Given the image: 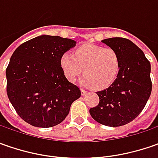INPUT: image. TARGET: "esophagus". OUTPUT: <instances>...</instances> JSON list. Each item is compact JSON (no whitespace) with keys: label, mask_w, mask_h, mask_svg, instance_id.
Instances as JSON below:
<instances>
[{"label":"esophagus","mask_w":158,"mask_h":158,"mask_svg":"<svg viewBox=\"0 0 158 158\" xmlns=\"http://www.w3.org/2000/svg\"><path fill=\"white\" fill-rule=\"evenodd\" d=\"M81 93H82V96H83V95L87 94V91H86L85 89H81Z\"/></svg>","instance_id":"34e87169"}]
</instances>
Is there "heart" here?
<instances>
[{
    "mask_svg": "<svg viewBox=\"0 0 158 158\" xmlns=\"http://www.w3.org/2000/svg\"><path fill=\"white\" fill-rule=\"evenodd\" d=\"M60 67L69 82H76L83 72L82 84L100 90L108 88L115 81L120 69V60L118 53L112 48L87 44L77 48L73 54H62Z\"/></svg>",
    "mask_w": 158,
    "mask_h": 158,
    "instance_id": "b5f03b06",
    "label": "heart"
}]
</instances>
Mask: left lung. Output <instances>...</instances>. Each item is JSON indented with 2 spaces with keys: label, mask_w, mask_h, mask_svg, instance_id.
<instances>
[{
  "label": "left lung",
  "mask_w": 158,
  "mask_h": 158,
  "mask_svg": "<svg viewBox=\"0 0 158 158\" xmlns=\"http://www.w3.org/2000/svg\"><path fill=\"white\" fill-rule=\"evenodd\" d=\"M102 42L118 53L120 69L112 85L97 92L99 104L90 108L89 113L100 124L120 127L134 120L147 104L152 89L150 63L127 39L111 38Z\"/></svg>",
  "instance_id": "left-lung-1"
}]
</instances>
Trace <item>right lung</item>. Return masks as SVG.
Instances as JSON below:
<instances>
[{
	"label": "right lung",
	"mask_w": 158,
	"mask_h": 158,
	"mask_svg": "<svg viewBox=\"0 0 158 158\" xmlns=\"http://www.w3.org/2000/svg\"><path fill=\"white\" fill-rule=\"evenodd\" d=\"M76 42L41 35L23 43L13 52L6 69L7 94L25 122L52 127L63 121L81 90L66 78L60 57Z\"/></svg>",
	"instance_id": "obj_1"
}]
</instances>
